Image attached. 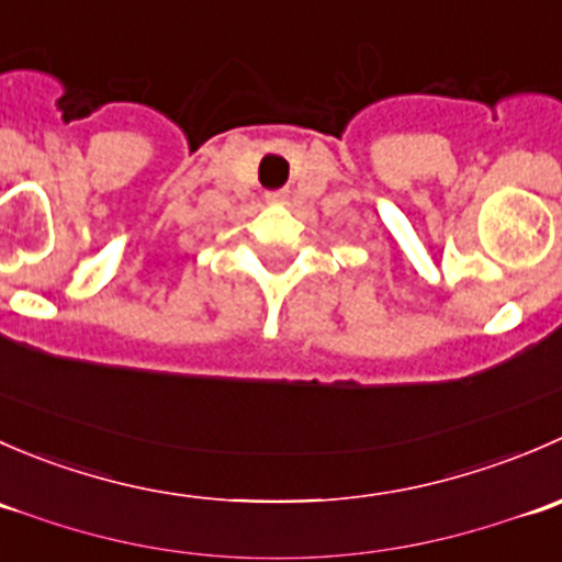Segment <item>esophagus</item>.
Listing matches in <instances>:
<instances>
[{
  "mask_svg": "<svg viewBox=\"0 0 562 562\" xmlns=\"http://www.w3.org/2000/svg\"><path fill=\"white\" fill-rule=\"evenodd\" d=\"M266 201H269V203H285L288 201V192H282V190L266 192Z\"/></svg>",
  "mask_w": 562,
  "mask_h": 562,
  "instance_id": "1",
  "label": "esophagus"
}]
</instances>
